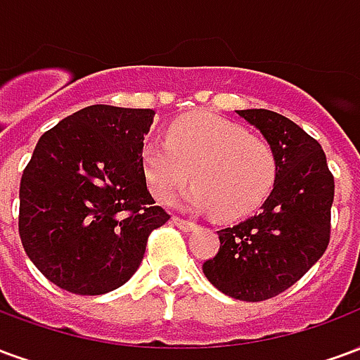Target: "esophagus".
Here are the masks:
<instances>
[{
  "label": "esophagus",
  "instance_id": "1",
  "mask_svg": "<svg viewBox=\"0 0 360 360\" xmlns=\"http://www.w3.org/2000/svg\"><path fill=\"white\" fill-rule=\"evenodd\" d=\"M172 221H173V226H177L179 229H183V231H191V229L196 226L195 221H191V219H183L179 218V216H173Z\"/></svg>",
  "mask_w": 360,
  "mask_h": 360
}]
</instances>
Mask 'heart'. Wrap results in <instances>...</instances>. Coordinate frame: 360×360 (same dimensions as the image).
I'll list each match as a JSON object with an SVG mask.
<instances>
[{"instance_id":"obj_1","label":"heart","mask_w":360,"mask_h":360,"mask_svg":"<svg viewBox=\"0 0 360 360\" xmlns=\"http://www.w3.org/2000/svg\"><path fill=\"white\" fill-rule=\"evenodd\" d=\"M142 173L152 195L169 202L179 188L185 204L221 219L249 216L262 206L278 179V158L264 139L214 113H193L173 121L167 139H146L141 150Z\"/></svg>"}]
</instances>
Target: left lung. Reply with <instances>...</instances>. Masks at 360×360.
Wrapping results in <instances>:
<instances>
[{
  "mask_svg": "<svg viewBox=\"0 0 360 360\" xmlns=\"http://www.w3.org/2000/svg\"><path fill=\"white\" fill-rule=\"evenodd\" d=\"M278 158V179L257 216L219 229L218 255L202 264L221 293L258 302L283 293L330 243L333 175L322 146L291 119L270 110H239Z\"/></svg>",
  "mask_w": 360,
  "mask_h": 360,
  "instance_id": "obj_1",
  "label": "left lung"
}]
</instances>
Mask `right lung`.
<instances>
[{
	"mask_svg": "<svg viewBox=\"0 0 360 360\" xmlns=\"http://www.w3.org/2000/svg\"><path fill=\"white\" fill-rule=\"evenodd\" d=\"M154 110L96 103L46 131L20 179L25 252L69 293L103 295L131 279L148 235L169 214L154 206L141 150Z\"/></svg>",
	"mask_w": 360,
	"mask_h": 360,
	"instance_id": "right-lung-1",
	"label": "right lung"
}]
</instances>
